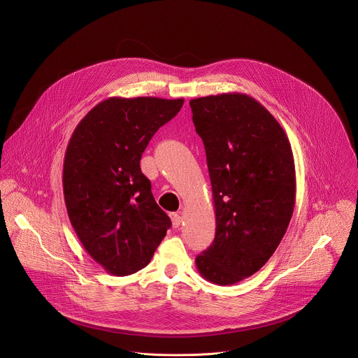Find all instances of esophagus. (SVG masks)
<instances>
[{"instance_id":"esophagus-1","label":"esophagus","mask_w":358,"mask_h":358,"mask_svg":"<svg viewBox=\"0 0 358 358\" xmlns=\"http://www.w3.org/2000/svg\"><path fill=\"white\" fill-rule=\"evenodd\" d=\"M170 217H171L173 227H174V228H178V227L181 225V222H182V217H181L180 214H177V213H173Z\"/></svg>"}]
</instances>
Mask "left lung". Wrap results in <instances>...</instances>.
<instances>
[{
	"instance_id": "8db88e82",
	"label": "left lung",
	"mask_w": 358,
	"mask_h": 358,
	"mask_svg": "<svg viewBox=\"0 0 358 358\" xmlns=\"http://www.w3.org/2000/svg\"><path fill=\"white\" fill-rule=\"evenodd\" d=\"M203 141L215 207V238L195 258L203 279L235 285L275 253L296 201L289 138L253 97L222 93L189 100Z\"/></svg>"
}]
</instances>
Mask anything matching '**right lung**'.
Instances as JSON below:
<instances>
[{
    "mask_svg": "<svg viewBox=\"0 0 358 358\" xmlns=\"http://www.w3.org/2000/svg\"><path fill=\"white\" fill-rule=\"evenodd\" d=\"M184 99L109 97L76 126L65 152L64 196L90 257L115 276L145 268L171 227L140 159Z\"/></svg>",
    "mask_w": 358,
    "mask_h": 358,
    "instance_id": "1",
    "label": "right lung"
}]
</instances>
